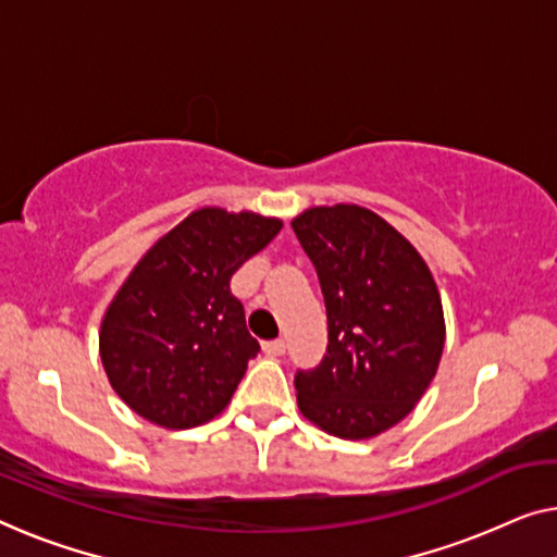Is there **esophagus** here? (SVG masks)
Returning <instances> with one entry per match:
<instances>
[{
    "instance_id": "esophagus-1",
    "label": "esophagus",
    "mask_w": 557,
    "mask_h": 557,
    "mask_svg": "<svg viewBox=\"0 0 557 557\" xmlns=\"http://www.w3.org/2000/svg\"><path fill=\"white\" fill-rule=\"evenodd\" d=\"M262 350L272 355V358H277V355L285 352V339H270V343L262 345Z\"/></svg>"
}]
</instances>
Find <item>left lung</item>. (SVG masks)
<instances>
[{
  "instance_id": "left-lung-1",
  "label": "left lung",
  "mask_w": 557,
  "mask_h": 557,
  "mask_svg": "<svg viewBox=\"0 0 557 557\" xmlns=\"http://www.w3.org/2000/svg\"><path fill=\"white\" fill-rule=\"evenodd\" d=\"M293 230L327 307V352L297 370V405L330 435L375 437L433 383L445 345L437 285L408 239L364 207H312Z\"/></svg>"
}]
</instances>
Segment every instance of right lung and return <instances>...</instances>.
<instances>
[{
    "label": "right lung",
    "instance_id": "1",
    "mask_svg": "<svg viewBox=\"0 0 557 557\" xmlns=\"http://www.w3.org/2000/svg\"><path fill=\"white\" fill-rule=\"evenodd\" d=\"M280 230L275 218L202 207L135 264L104 312L99 358L137 414L187 430L227 408L260 352L230 280Z\"/></svg>",
    "mask_w": 557,
    "mask_h": 557
}]
</instances>
